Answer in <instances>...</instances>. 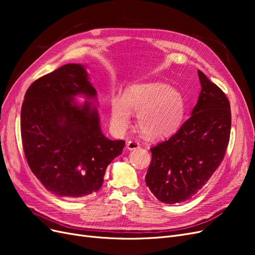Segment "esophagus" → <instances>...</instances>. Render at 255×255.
Listing matches in <instances>:
<instances>
[{
  "mask_svg": "<svg viewBox=\"0 0 255 255\" xmlns=\"http://www.w3.org/2000/svg\"><path fill=\"white\" fill-rule=\"evenodd\" d=\"M127 148L128 149V150H136V149H138L139 148V143H138L137 141H133V140H129V141H128V143H127Z\"/></svg>",
  "mask_w": 255,
  "mask_h": 255,
  "instance_id": "1",
  "label": "esophagus"
}]
</instances>
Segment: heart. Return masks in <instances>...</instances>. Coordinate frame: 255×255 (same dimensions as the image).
Instances as JSON below:
<instances>
[{
	"instance_id": "obj_1",
	"label": "heart",
	"mask_w": 255,
	"mask_h": 255,
	"mask_svg": "<svg viewBox=\"0 0 255 255\" xmlns=\"http://www.w3.org/2000/svg\"><path fill=\"white\" fill-rule=\"evenodd\" d=\"M185 100L180 91L164 83L152 82L132 85L123 98L113 97L111 121L117 132H125L137 114L140 133L150 139L170 137L182 126L185 117Z\"/></svg>"
}]
</instances>
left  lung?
Masks as SVG:
<instances>
[{
  "label": "left lung",
  "instance_id": "1",
  "mask_svg": "<svg viewBox=\"0 0 255 255\" xmlns=\"http://www.w3.org/2000/svg\"><path fill=\"white\" fill-rule=\"evenodd\" d=\"M201 91L190 118L168 140L151 148L145 184L160 202L181 203L210 180L225 156L231 132L228 98L198 70Z\"/></svg>",
  "mask_w": 255,
  "mask_h": 255
}]
</instances>
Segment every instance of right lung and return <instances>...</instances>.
I'll list each match as a JSON object with an SVG mask.
<instances>
[{
  "instance_id": "1",
  "label": "right lung",
  "mask_w": 255,
  "mask_h": 255,
  "mask_svg": "<svg viewBox=\"0 0 255 255\" xmlns=\"http://www.w3.org/2000/svg\"><path fill=\"white\" fill-rule=\"evenodd\" d=\"M83 95V104L75 98ZM97 90L85 66L68 64L35 81L21 109L23 150L30 170L55 196L78 199L102 187L106 168L125 148L100 127Z\"/></svg>"
}]
</instances>
